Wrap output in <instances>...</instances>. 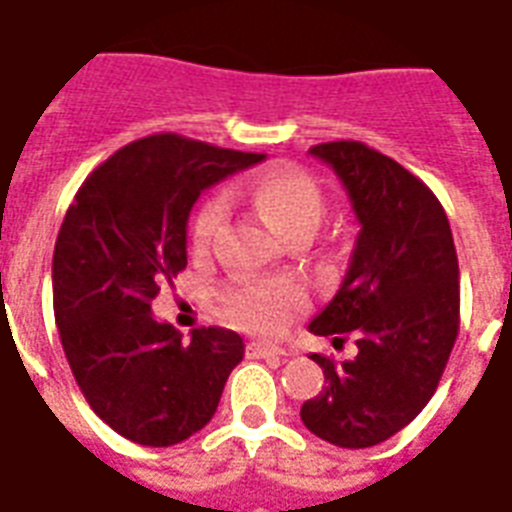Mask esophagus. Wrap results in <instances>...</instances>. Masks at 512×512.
I'll use <instances>...</instances> for the list:
<instances>
[{
  "label": "esophagus",
  "instance_id": "34e87169",
  "mask_svg": "<svg viewBox=\"0 0 512 512\" xmlns=\"http://www.w3.org/2000/svg\"><path fill=\"white\" fill-rule=\"evenodd\" d=\"M248 354H251V357H256V360H267V357H283L286 352H283L281 346L253 341V343H248Z\"/></svg>",
  "mask_w": 512,
  "mask_h": 512
}]
</instances>
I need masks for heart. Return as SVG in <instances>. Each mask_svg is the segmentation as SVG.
<instances>
[{
  "label": "heart",
  "instance_id": "obj_1",
  "mask_svg": "<svg viewBox=\"0 0 512 512\" xmlns=\"http://www.w3.org/2000/svg\"><path fill=\"white\" fill-rule=\"evenodd\" d=\"M248 199L281 237L313 234L322 223L324 196L311 174L292 166L264 171L248 185ZM226 218L223 199H210L190 226V245L196 253L210 251ZM308 305V292L297 278H245L223 292V308L231 319L253 333H278L283 324Z\"/></svg>",
  "mask_w": 512,
  "mask_h": 512
}]
</instances>
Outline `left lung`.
Listing matches in <instances>:
<instances>
[{
  "label": "left lung",
  "mask_w": 512,
  "mask_h": 512,
  "mask_svg": "<svg viewBox=\"0 0 512 512\" xmlns=\"http://www.w3.org/2000/svg\"><path fill=\"white\" fill-rule=\"evenodd\" d=\"M338 174L360 223L349 270L316 335H357V357L322 365V393L305 401V428L338 447H374L423 412L458 335V256L431 188L363 141L311 147ZM341 341V338H335Z\"/></svg>",
  "instance_id": "obj_1"
}]
</instances>
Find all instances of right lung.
<instances>
[{
  "label": "right lung",
  "instance_id": "right-lung-1",
  "mask_svg": "<svg viewBox=\"0 0 512 512\" xmlns=\"http://www.w3.org/2000/svg\"><path fill=\"white\" fill-rule=\"evenodd\" d=\"M261 160L155 133L100 163L67 207L51 275L59 341L92 412L136 445L169 447L201 431L245 354L223 327L182 341L152 316V300L188 264L201 190Z\"/></svg>",
  "mask_w": 512,
  "mask_h": 512
}]
</instances>
